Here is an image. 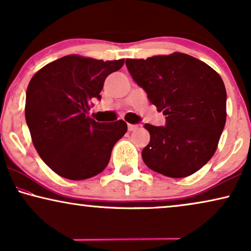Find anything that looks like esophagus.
<instances>
[{"mask_svg": "<svg viewBox=\"0 0 251 251\" xmlns=\"http://www.w3.org/2000/svg\"><path fill=\"white\" fill-rule=\"evenodd\" d=\"M136 129H138V126H137V125H128L129 131H135Z\"/></svg>", "mask_w": 251, "mask_h": 251, "instance_id": "esophagus-1", "label": "esophagus"}]
</instances>
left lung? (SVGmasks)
<instances>
[{"mask_svg": "<svg viewBox=\"0 0 251 251\" xmlns=\"http://www.w3.org/2000/svg\"><path fill=\"white\" fill-rule=\"evenodd\" d=\"M133 81L146 91L166 126L146 123L151 139L142 157L150 169L171 178L197 173L211 159L226 122V90L210 66L175 52L126 59Z\"/></svg>", "mask_w": 251, "mask_h": 251, "instance_id": "8db88e82", "label": "left lung"}]
</instances>
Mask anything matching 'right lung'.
I'll list each match as a JSON object with an SVG mask.
<instances>
[{"label":"right lung","instance_id":"1","mask_svg":"<svg viewBox=\"0 0 251 251\" xmlns=\"http://www.w3.org/2000/svg\"><path fill=\"white\" fill-rule=\"evenodd\" d=\"M125 64L76 54L48 64L30 80L25 118L34 146L59 176L82 180L100 174L126 132L122 120L99 123L88 116L91 99H100L106 77Z\"/></svg>","mask_w":251,"mask_h":251}]
</instances>
